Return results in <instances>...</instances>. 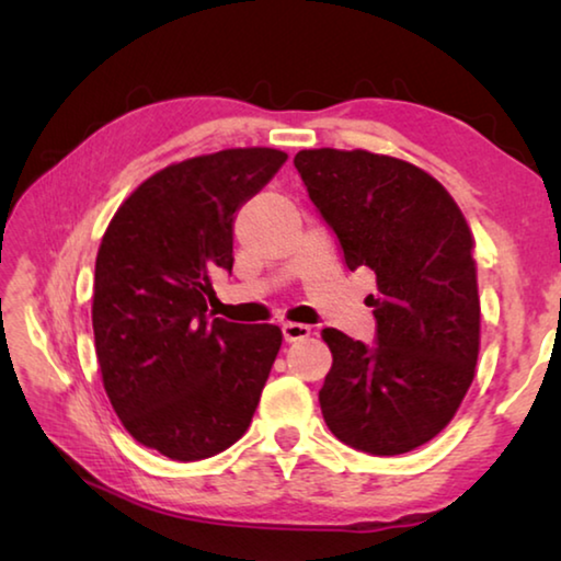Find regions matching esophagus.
Masks as SVG:
<instances>
[{
	"label": "esophagus",
	"mask_w": 561,
	"mask_h": 561,
	"mask_svg": "<svg viewBox=\"0 0 561 561\" xmlns=\"http://www.w3.org/2000/svg\"><path fill=\"white\" fill-rule=\"evenodd\" d=\"M309 334H311V329L304 327V324H291V321L282 324V336H284V341H287V344H291V341L307 339Z\"/></svg>",
	"instance_id": "obj_1"
}]
</instances>
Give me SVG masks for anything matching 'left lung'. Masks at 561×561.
<instances>
[{
	"mask_svg": "<svg viewBox=\"0 0 561 561\" xmlns=\"http://www.w3.org/2000/svg\"><path fill=\"white\" fill-rule=\"evenodd\" d=\"M311 203L336 234L351 272L376 277V336H321L334 364L319 391L341 443L401 455L435 438L458 411L480 351L472 234L438 180L368 150H299Z\"/></svg>",
	"mask_w": 561,
	"mask_h": 561,
	"instance_id": "8db88e82",
	"label": "left lung"
}]
</instances>
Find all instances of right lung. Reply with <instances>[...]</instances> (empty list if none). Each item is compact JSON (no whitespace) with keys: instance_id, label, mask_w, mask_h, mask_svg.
<instances>
[{"instance_id":"right-lung-1","label":"right lung","mask_w":561,"mask_h":561,"mask_svg":"<svg viewBox=\"0 0 561 561\" xmlns=\"http://www.w3.org/2000/svg\"><path fill=\"white\" fill-rule=\"evenodd\" d=\"M287 153L232 148L148 178L113 215L93 282V336L113 411L170 460H205L250 428L282 346L272 324L213 319L237 210Z\"/></svg>"}]
</instances>
